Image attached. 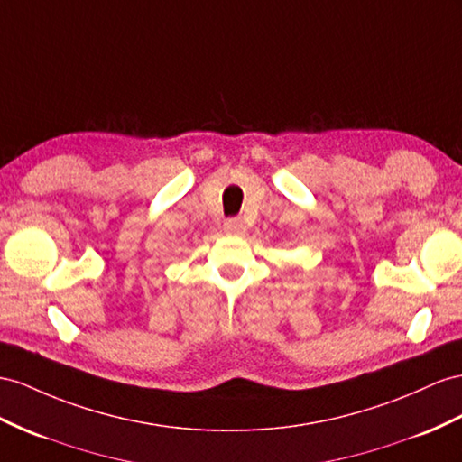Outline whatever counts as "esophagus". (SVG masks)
<instances>
[{"instance_id": "esophagus-1", "label": "esophagus", "mask_w": 462, "mask_h": 462, "mask_svg": "<svg viewBox=\"0 0 462 462\" xmlns=\"http://www.w3.org/2000/svg\"><path fill=\"white\" fill-rule=\"evenodd\" d=\"M224 232L230 236H242L245 232V224L242 218H228L224 222Z\"/></svg>"}]
</instances>
